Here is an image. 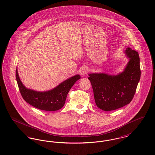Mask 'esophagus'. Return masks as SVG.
<instances>
[{
	"label": "esophagus",
	"instance_id": "esophagus-1",
	"mask_svg": "<svg viewBox=\"0 0 155 155\" xmlns=\"http://www.w3.org/2000/svg\"><path fill=\"white\" fill-rule=\"evenodd\" d=\"M88 68H87V67H82V68H81V70H80V74L82 75H85L86 74L88 73Z\"/></svg>",
	"mask_w": 155,
	"mask_h": 155
}]
</instances>
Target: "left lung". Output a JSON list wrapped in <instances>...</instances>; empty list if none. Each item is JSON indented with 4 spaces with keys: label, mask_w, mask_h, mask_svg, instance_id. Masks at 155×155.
Listing matches in <instances>:
<instances>
[{
    "label": "left lung",
    "mask_w": 155,
    "mask_h": 155,
    "mask_svg": "<svg viewBox=\"0 0 155 155\" xmlns=\"http://www.w3.org/2000/svg\"><path fill=\"white\" fill-rule=\"evenodd\" d=\"M124 53L129 61L123 72L89 74L96 106L103 110H114L129 104L136 92L140 77L139 54L130 48Z\"/></svg>",
    "instance_id": "left-lung-1"
}]
</instances>
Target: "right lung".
<instances>
[{
    "instance_id": "add662e5",
    "label": "right lung",
    "mask_w": 155,
    "mask_h": 155,
    "mask_svg": "<svg viewBox=\"0 0 155 155\" xmlns=\"http://www.w3.org/2000/svg\"><path fill=\"white\" fill-rule=\"evenodd\" d=\"M15 77L23 99L38 109L45 111L58 110L64 105L67 94L75 82L81 77L77 74L62 82L56 87L48 91L39 92L26 88L20 79L16 68Z\"/></svg>"
}]
</instances>
